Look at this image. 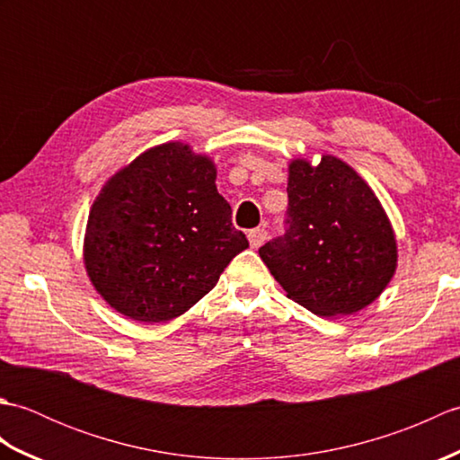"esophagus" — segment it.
<instances>
[{
  "instance_id": "34e87169",
  "label": "esophagus",
  "mask_w": 460,
  "mask_h": 460,
  "mask_svg": "<svg viewBox=\"0 0 460 460\" xmlns=\"http://www.w3.org/2000/svg\"><path fill=\"white\" fill-rule=\"evenodd\" d=\"M267 237H269V233H267V229H262V227L249 231V243H251L252 249H259L262 243L267 241Z\"/></svg>"
}]
</instances>
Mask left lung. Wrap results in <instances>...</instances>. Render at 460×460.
<instances>
[{"instance_id":"8db88e82","label":"left lung","mask_w":460,"mask_h":460,"mask_svg":"<svg viewBox=\"0 0 460 460\" xmlns=\"http://www.w3.org/2000/svg\"><path fill=\"white\" fill-rule=\"evenodd\" d=\"M285 235L259 249L270 275L318 316L366 308L392 280L397 247L369 185L348 164L322 155L290 164Z\"/></svg>"}]
</instances>
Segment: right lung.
Instances as JSON below:
<instances>
[{
  "mask_svg": "<svg viewBox=\"0 0 460 460\" xmlns=\"http://www.w3.org/2000/svg\"><path fill=\"white\" fill-rule=\"evenodd\" d=\"M247 247L211 160L170 142L104 185L86 223L84 265L114 310L152 324L191 308Z\"/></svg>",
  "mask_w": 460,
  "mask_h": 460,
  "instance_id": "add662e5",
  "label": "right lung"
}]
</instances>
